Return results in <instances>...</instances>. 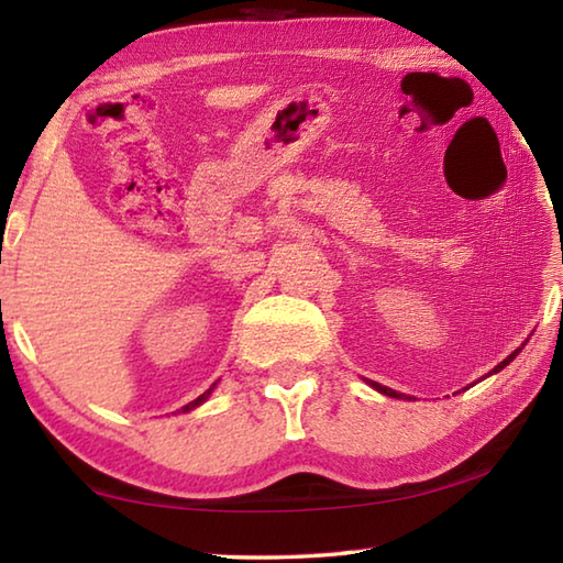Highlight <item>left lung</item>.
Returning a JSON list of instances; mask_svg holds the SVG:
<instances>
[{"mask_svg": "<svg viewBox=\"0 0 563 563\" xmlns=\"http://www.w3.org/2000/svg\"><path fill=\"white\" fill-rule=\"evenodd\" d=\"M522 349H518V351H512L508 357H506V361L504 363H498L494 369H492V373H488V375H494V373H500V369H504L510 361H512V357H516L518 353H520ZM367 385L369 387H373V389H377L379 394H385V397H394V399H404L406 397V394H399V391H394V389H389V387H382V385H377V382H373V379H367ZM406 399H411V397H406Z\"/></svg>", "mask_w": 563, "mask_h": 563, "instance_id": "8db88e82", "label": "left lung"}]
</instances>
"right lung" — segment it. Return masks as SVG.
Listing matches in <instances>:
<instances>
[{"mask_svg": "<svg viewBox=\"0 0 563 563\" xmlns=\"http://www.w3.org/2000/svg\"><path fill=\"white\" fill-rule=\"evenodd\" d=\"M212 389H214V385H212V387H210V389H208V391H202V394H200V397H198V399H194V401H190V404H186V406H184V409H181V411H184V413H186V411H194V409H196V406H200V404H202V401H206V399H208V397H210V391H212Z\"/></svg>", "mask_w": 563, "mask_h": 563, "instance_id": "obj_1", "label": "right lung"}]
</instances>
